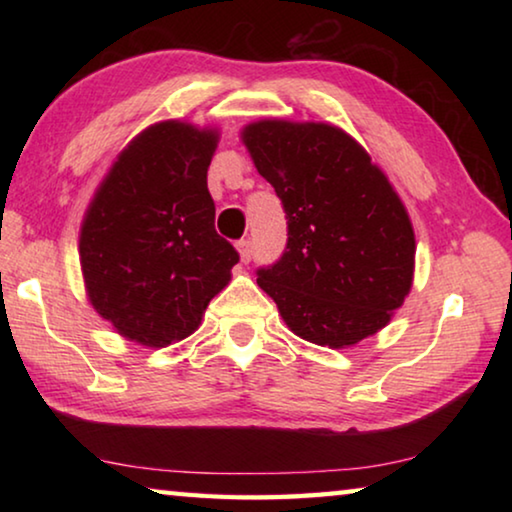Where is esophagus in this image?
Returning a JSON list of instances; mask_svg holds the SVG:
<instances>
[{"label":"esophagus","instance_id":"34e87169","mask_svg":"<svg viewBox=\"0 0 512 512\" xmlns=\"http://www.w3.org/2000/svg\"><path fill=\"white\" fill-rule=\"evenodd\" d=\"M237 250H239V257H241V262H250V257H253V241L250 239H241L239 244H237Z\"/></svg>","mask_w":512,"mask_h":512}]
</instances>
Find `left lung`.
Segmentation results:
<instances>
[{
    "label": "left lung",
    "mask_w": 512,
    "mask_h": 512,
    "mask_svg": "<svg viewBox=\"0 0 512 512\" xmlns=\"http://www.w3.org/2000/svg\"><path fill=\"white\" fill-rule=\"evenodd\" d=\"M241 142L287 212V250L257 271L287 327L334 350L384 329L415 268L413 225L386 173L323 121L259 119Z\"/></svg>",
    "instance_id": "1"
}]
</instances>
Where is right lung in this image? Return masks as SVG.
<instances>
[{
	"label": "right lung",
	"mask_w": 512,
	"mask_h": 512,
	"mask_svg": "<svg viewBox=\"0 0 512 512\" xmlns=\"http://www.w3.org/2000/svg\"><path fill=\"white\" fill-rule=\"evenodd\" d=\"M216 128L178 119L124 146L85 210L79 237L90 305L124 339L167 348L194 334L239 262L214 230L207 169Z\"/></svg>",
	"instance_id": "right-lung-1"
}]
</instances>
